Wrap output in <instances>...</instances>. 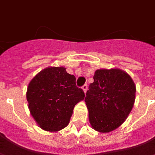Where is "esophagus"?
<instances>
[{
	"instance_id": "1",
	"label": "esophagus",
	"mask_w": 155,
	"mask_h": 155,
	"mask_svg": "<svg viewBox=\"0 0 155 155\" xmlns=\"http://www.w3.org/2000/svg\"><path fill=\"white\" fill-rule=\"evenodd\" d=\"M82 89H83L84 93L86 94V92H87V84H84V85L82 87Z\"/></svg>"
}]
</instances>
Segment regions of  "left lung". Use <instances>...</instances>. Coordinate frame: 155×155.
I'll list each match as a JSON object with an SVG mask.
<instances>
[{
  "mask_svg": "<svg viewBox=\"0 0 155 155\" xmlns=\"http://www.w3.org/2000/svg\"><path fill=\"white\" fill-rule=\"evenodd\" d=\"M85 102L92 128L108 133L121 125L132 110L136 87L133 80L120 68L96 70Z\"/></svg>",
  "mask_w": 155,
  "mask_h": 155,
  "instance_id": "1",
  "label": "left lung"
}]
</instances>
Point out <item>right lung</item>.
Listing matches in <instances>:
<instances>
[{"mask_svg":"<svg viewBox=\"0 0 155 155\" xmlns=\"http://www.w3.org/2000/svg\"><path fill=\"white\" fill-rule=\"evenodd\" d=\"M30 113L41 129L58 132L69 124L73 109L84 99L75 77L63 66L48 67L30 81L27 90Z\"/></svg>","mask_w":155,"mask_h":155,"instance_id":"right-lung-1","label":"right lung"}]
</instances>
